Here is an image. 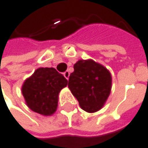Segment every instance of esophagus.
<instances>
[{"label":"esophagus","instance_id":"obj_1","mask_svg":"<svg viewBox=\"0 0 148 148\" xmlns=\"http://www.w3.org/2000/svg\"><path fill=\"white\" fill-rule=\"evenodd\" d=\"M64 77L68 80V79H69V77H70V72H69L68 71H66L65 72H64Z\"/></svg>","mask_w":148,"mask_h":148}]
</instances>
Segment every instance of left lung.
<instances>
[{
	"label": "left lung",
	"mask_w": 148,
	"mask_h": 148,
	"mask_svg": "<svg viewBox=\"0 0 148 148\" xmlns=\"http://www.w3.org/2000/svg\"><path fill=\"white\" fill-rule=\"evenodd\" d=\"M68 87L87 112H96L106 104L112 89V75L95 61L78 60L70 75Z\"/></svg>",
	"instance_id": "left-lung-1"
}]
</instances>
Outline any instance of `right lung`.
Returning <instances> with one entry per match:
<instances>
[{
    "instance_id": "obj_1",
    "label": "right lung",
    "mask_w": 148,
    "mask_h": 148,
    "mask_svg": "<svg viewBox=\"0 0 148 148\" xmlns=\"http://www.w3.org/2000/svg\"><path fill=\"white\" fill-rule=\"evenodd\" d=\"M68 84L67 79L55 68H38L22 86V93L28 107L43 116L57 111L60 90Z\"/></svg>"
}]
</instances>
